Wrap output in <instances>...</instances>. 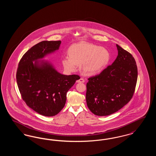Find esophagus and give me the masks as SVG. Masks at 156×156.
<instances>
[{
  "label": "esophagus",
  "mask_w": 156,
  "mask_h": 156,
  "mask_svg": "<svg viewBox=\"0 0 156 156\" xmlns=\"http://www.w3.org/2000/svg\"><path fill=\"white\" fill-rule=\"evenodd\" d=\"M84 82H85V80L83 78H80L76 81V82H78V83H83Z\"/></svg>",
  "instance_id": "1"
}]
</instances>
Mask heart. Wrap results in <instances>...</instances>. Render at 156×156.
I'll use <instances>...</instances> for the list:
<instances>
[{"mask_svg":"<svg viewBox=\"0 0 156 156\" xmlns=\"http://www.w3.org/2000/svg\"><path fill=\"white\" fill-rule=\"evenodd\" d=\"M68 58L62 60L64 68L68 72H74L80 65L82 73L87 76L101 73L109 62L111 55L105 48L98 45L80 42L69 46Z\"/></svg>","mask_w":156,"mask_h":156,"instance_id":"b5f03b06","label":"heart"}]
</instances>
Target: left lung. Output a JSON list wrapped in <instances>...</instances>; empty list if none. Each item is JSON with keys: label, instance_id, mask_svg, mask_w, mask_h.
I'll use <instances>...</instances> for the list:
<instances>
[{"label": "left lung", "instance_id": "obj_1", "mask_svg": "<svg viewBox=\"0 0 156 156\" xmlns=\"http://www.w3.org/2000/svg\"><path fill=\"white\" fill-rule=\"evenodd\" d=\"M118 55L111 66L88 78L86 101L94 115L104 116L118 111L133 95L137 68L131 54L116 44Z\"/></svg>", "mask_w": 156, "mask_h": 156}]
</instances>
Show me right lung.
Wrapping results in <instances>:
<instances>
[{
  "instance_id": "add662e5",
  "label": "right lung",
  "mask_w": 156,
  "mask_h": 156,
  "mask_svg": "<svg viewBox=\"0 0 156 156\" xmlns=\"http://www.w3.org/2000/svg\"><path fill=\"white\" fill-rule=\"evenodd\" d=\"M61 41H43L32 47L20 59L16 73L23 101L45 116L57 115L64 107L67 93L80 79L77 75L58 73L52 63L43 59L59 49Z\"/></svg>"
}]
</instances>
